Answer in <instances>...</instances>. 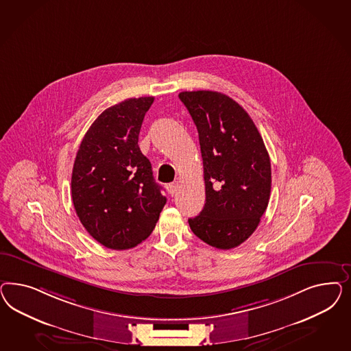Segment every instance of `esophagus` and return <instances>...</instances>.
Instances as JSON below:
<instances>
[{
  "label": "esophagus",
  "instance_id": "obj_1",
  "mask_svg": "<svg viewBox=\"0 0 351 351\" xmlns=\"http://www.w3.org/2000/svg\"><path fill=\"white\" fill-rule=\"evenodd\" d=\"M178 188H179V184L175 181V182H172V184H170L169 186H167V191H169V193H170V195H172L173 197V194L178 191Z\"/></svg>",
  "mask_w": 351,
  "mask_h": 351
}]
</instances>
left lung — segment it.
<instances>
[{"instance_id": "obj_1", "label": "left lung", "mask_w": 351, "mask_h": 351, "mask_svg": "<svg viewBox=\"0 0 351 351\" xmlns=\"http://www.w3.org/2000/svg\"><path fill=\"white\" fill-rule=\"evenodd\" d=\"M181 101L198 130L206 185L202 211L191 232L220 250L243 243L265 213L271 166L254 121L232 97L217 91H182Z\"/></svg>"}]
</instances>
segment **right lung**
Here are the masks:
<instances>
[{
  "label": "right lung",
  "mask_w": 351,
  "mask_h": 351,
  "mask_svg": "<svg viewBox=\"0 0 351 351\" xmlns=\"http://www.w3.org/2000/svg\"><path fill=\"white\" fill-rule=\"evenodd\" d=\"M153 101V96L131 97L106 109L87 130L75 156V213L106 248L128 250L147 239L167 201L138 144Z\"/></svg>",
  "instance_id": "obj_1"
}]
</instances>
